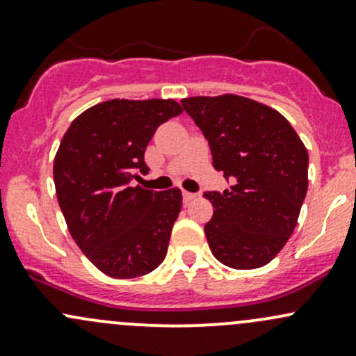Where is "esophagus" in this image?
Returning <instances> with one entry per match:
<instances>
[{
    "mask_svg": "<svg viewBox=\"0 0 356 356\" xmlns=\"http://www.w3.org/2000/svg\"><path fill=\"white\" fill-rule=\"evenodd\" d=\"M196 198V195L195 193H189V191H182V200H184V203L188 204L189 201H193Z\"/></svg>",
    "mask_w": 356,
    "mask_h": 356,
    "instance_id": "obj_1",
    "label": "esophagus"
}]
</instances>
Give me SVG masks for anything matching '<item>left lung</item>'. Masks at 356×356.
<instances>
[{"label":"left lung","instance_id":"1","mask_svg":"<svg viewBox=\"0 0 356 356\" xmlns=\"http://www.w3.org/2000/svg\"><path fill=\"white\" fill-rule=\"evenodd\" d=\"M210 146L213 167L231 179L207 191L215 211L204 225L220 264L239 270L267 265L296 227L308 189V152L279 111L236 95L182 99Z\"/></svg>","mask_w":356,"mask_h":356}]
</instances>
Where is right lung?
Segmentation results:
<instances>
[{"mask_svg": "<svg viewBox=\"0 0 356 356\" xmlns=\"http://www.w3.org/2000/svg\"><path fill=\"white\" fill-rule=\"evenodd\" d=\"M182 108L174 99H110L70 124L53 165L56 198L82 253L115 279L149 274L167 254L181 189L132 186L148 174L153 134Z\"/></svg>", "mask_w": 356, "mask_h": 356, "instance_id": "add662e5", "label": "right lung"}]
</instances>
